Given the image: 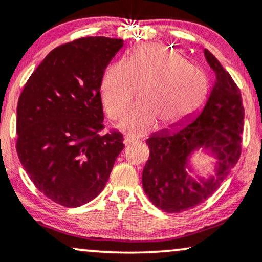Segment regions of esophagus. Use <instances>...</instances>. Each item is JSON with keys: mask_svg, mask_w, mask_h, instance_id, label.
<instances>
[{"mask_svg": "<svg viewBox=\"0 0 262 262\" xmlns=\"http://www.w3.org/2000/svg\"><path fill=\"white\" fill-rule=\"evenodd\" d=\"M133 143H136V139H133V138H130V137H125L124 138V144L125 145H130V144H133Z\"/></svg>", "mask_w": 262, "mask_h": 262, "instance_id": "1", "label": "esophagus"}]
</instances>
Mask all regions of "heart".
<instances>
[{
	"label": "heart",
	"mask_w": 262,
	"mask_h": 262,
	"mask_svg": "<svg viewBox=\"0 0 262 262\" xmlns=\"http://www.w3.org/2000/svg\"><path fill=\"white\" fill-rule=\"evenodd\" d=\"M140 87L137 105L118 122L124 130L143 134L159 122L173 128L191 119L205 105L210 80L179 52L159 43L134 48L124 61L109 64L100 78V98L109 117L124 113Z\"/></svg>",
	"instance_id": "obj_1"
}]
</instances>
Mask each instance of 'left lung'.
<instances>
[{"label":"left lung","mask_w":262,"mask_h":262,"mask_svg":"<svg viewBox=\"0 0 262 262\" xmlns=\"http://www.w3.org/2000/svg\"><path fill=\"white\" fill-rule=\"evenodd\" d=\"M204 54L216 82L201 113L179 130H163L146 139L150 154L143 169V189L149 200L166 212H182L204 203L241 154L245 113L240 89L211 52L205 50ZM199 147L217 157L218 168L209 180L195 182L187 175V159Z\"/></svg>","instance_id":"1"}]
</instances>
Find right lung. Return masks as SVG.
<instances>
[{
  "mask_svg": "<svg viewBox=\"0 0 262 262\" xmlns=\"http://www.w3.org/2000/svg\"><path fill=\"white\" fill-rule=\"evenodd\" d=\"M123 39L83 37L56 47L25 84L17 104L16 150L48 199L84 205L104 189L124 149L123 134L104 129L100 78Z\"/></svg>",
  "mask_w": 262,
  "mask_h": 262,
  "instance_id": "right-lung-1",
  "label": "right lung"
}]
</instances>
